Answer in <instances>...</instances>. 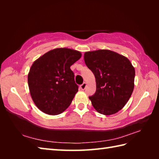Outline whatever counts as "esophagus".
I'll return each mask as SVG.
<instances>
[{
	"mask_svg": "<svg viewBox=\"0 0 159 159\" xmlns=\"http://www.w3.org/2000/svg\"><path fill=\"white\" fill-rule=\"evenodd\" d=\"M85 87H86V83H83L82 85H80V89H81V90H85Z\"/></svg>",
	"mask_w": 159,
	"mask_h": 159,
	"instance_id": "obj_1",
	"label": "esophagus"
}]
</instances>
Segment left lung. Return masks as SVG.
Masks as SVG:
<instances>
[{
  "instance_id": "obj_1",
  "label": "left lung",
  "mask_w": 159,
  "mask_h": 159,
  "mask_svg": "<svg viewBox=\"0 0 159 159\" xmlns=\"http://www.w3.org/2000/svg\"><path fill=\"white\" fill-rule=\"evenodd\" d=\"M84 60L96 79V91L89 97L94 108L104 115L118 112L134 89L135 71L130 61L109 50L86 52Z\"/></svg>"
}]
</instances>
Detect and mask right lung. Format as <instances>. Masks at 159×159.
Instances as JSON below:
<instances>
[{
	"instance_id": "add662e5",
	"label": "right lung",
	"mask_w": 159,
	"mask_h": 159,
	"mask_svg": "<svg viewBox=\"0 0 159 159\" xmlns=\"http://www.w3.org/2000/svg\"><path fill=\"white\" fill-rule=\"evenodd\" d=\"M80 57L79 51L57 48L44 54L32 64L28 75L29 91L41 111L57 115L70 105L79 90L70 66Z\"/></svg>"
}]
</instances>
